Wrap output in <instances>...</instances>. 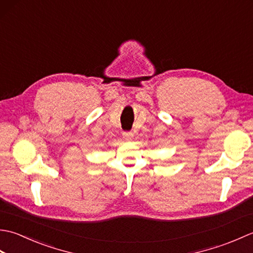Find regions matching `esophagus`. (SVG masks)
Wrapping results in <instances>:
<instances>
[{
    "mask_svg": "<svg viewBox=\"0 0 253 253\" xmlns=\"http://www.w3.org/2000/svg\"><path fill=\"white\" fill-rule=\"evenodd\" d=\"M132 137H133V133H132V132H129V131L123 132V138H124V140H125V141L131 140Z\"/></svg>",
    "mask_w": 253,
    "mask_h": 253,
    "instance_id": "obj_1",
    "label": "esophagus"
}]
</instances>
